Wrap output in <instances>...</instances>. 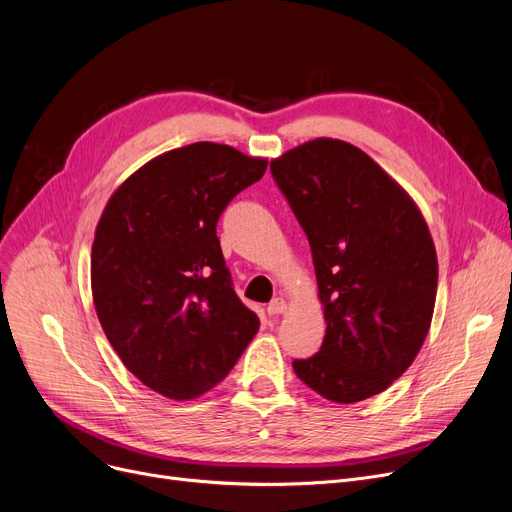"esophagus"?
<instances>
[{
  "label": "esophagus",
  "mask_w": 512,
  "mask_h": 512,
  "mask_svg": "<svg viewBox=\"0 0 512 512\" xmlns=\"http://www.w3.org/2000/svg\"><path fill=\"white\" fill-rule=\"evenodd\" d=\"M285 311H288V302H285L283 298H275V300L267 306V313H269L271 317L281 315V313H285Z\"/></svg>",
  "instance_id": "esophagus-1"
}]
</instances>
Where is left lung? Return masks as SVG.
Returning <instances> with one entry per match:
<instances>
[{
    "instance_id": "1",
    "label": "left lung",
    "mask_w": 512,
    "mask_h": 512,
    "mask_svg": "<svg viewBox=\"0 0 512 512\" xmlns=\"http://www.w3.org/2000/svg\"><path fill=\"white\" fill-rule=\"evenodd\" d=\"M309 237L325 338L296 376L349 405L386 391L420 353L437 298L428 224L399 182L351 142L315 138L271 159Z\"/></svg>"
}]
</instances>
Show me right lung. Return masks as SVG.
<instances>
[{"instance_id":"1","label":"right lung","mask_w":512,"mask_h":512,"mask_svg":"<svg viewBox=\"0 0 512 512\" xmlns=\"http://www.w3.org/2000/svg\"><path fill=\"white\" fill-rule=\"evenodd\" d=\"M269 159L218 142L161 153L109 197L92 243V298L107 340L151 391L191 401L258 332L224 267L216 222Z\"/></svg>"}]
</instances>
